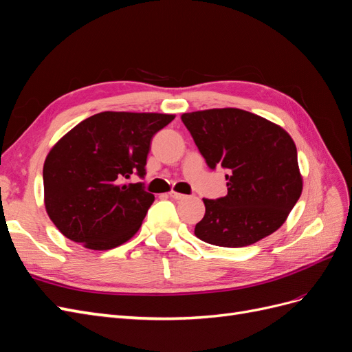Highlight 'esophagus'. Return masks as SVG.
Masks as SVG:
<instances>
[{
  "mask_svg": "<svg viewBox=\"0 0 352 352\" xmlns=\"http://www.w3.org/2000/svg\"><path fill=\"white\" fill-rule=\"evenodd\" d=\"M170 197H172L173 199H185L186 198V195L185 194H180V192H175V190H172V192L168 194Z\"/></svg>",
  "mask_w": 352,
  "mask_h": 352,
  "instance_id": "34e87169",
  "label": "esophagus"
}]
</instances>
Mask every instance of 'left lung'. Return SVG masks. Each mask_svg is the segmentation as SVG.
Returning <instances> with one entry per match:
<instances>
[{"mask_svg":"<svg viewBox=\"0 0 352 352\" xmlns=\"http://www.w3.org/2000/svg\"><path fill=\"white\" fill-rule=\"evenodd\" d=\"M180 119L207 166L228 170V195L202 199L206 214L195 226L197 238L241 248L278 230L302 192L289 133L239 109L192 111Z\"/></svg>","mask_w":352,"mask_h":352,"instance_id":"obj_1","label":"left lung"}]
</instances>
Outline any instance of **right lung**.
Segmentation results:
<instances>
[{
    "label": "right lung",
    "instance_id": "1",
    "mask_svg": "<svg viewBox=\"0 0 352 352\" xmlns=\"http://www.w3.org/2000/svg\"><path fill=\"white\" fill-rule=\"evenodd\" d=\"M173 114L102 111L73 127L44 163V202L56 228L85 248L105 251L140 230L154 195L144 184L153 136Z\"/></svg>",
    "mask_w": 352,
    "mask_h": 352
}]
</instances>
